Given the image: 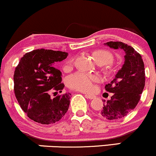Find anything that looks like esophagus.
Returning <instances> with one entry per match:
<instances>
[{"label": "esophagus", "mask_w": 156, "mask_h": 156, "mask_svg": "<svg viewBox=\"0 0 156 156\" xmlns=\"http://www.w3.org/2000/svg\"><path fill=\"white\" fill-rule=\"evenodd\" d=\"M85 97H86L87 98H89V99H94V98H95V96H94V95H89V94H85Z\"/></svg>", "instance_id": "obj_1"}]
</instances>
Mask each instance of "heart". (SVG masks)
Here are the masks:
<instances>
[{
	"instance_id": "1",
	"label": "heart",
	"mask_w": 156,
	"mask_h": 156,
	"mask_svg": "<svg viewBox=\"0 0 156 156\" xmlns=\"http://www.w3.org/2000/svg\"><path fill=\"white\" fill-rule=\"evenodd\" d=\"M93 57L96 63L99 65H105L107 72L111 71V64L113 56L109 51L105 49H99L93 52ZM74 60L72 59L64 66L65 70H69L72 68ZM100 80L98 75H92L83 72H77L69 75L67 78L68 87L73 90L81 92H90L94 87V83Z\"/></svg>"
}]
</instances>
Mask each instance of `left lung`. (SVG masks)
Masks as SVG:
<instances>
[{"label": "left lung", "mask_w": 156, "mask_h": 156, "mask_svg": "<svg viewBox=\"0 0 156 156\" xmlns=\"http://www.w3.org/2000/svg\"><path fill=\"white\" fill-rule=\"evenodd\" d=\"M105 44L112 49H123L125 61L115 78L106 84L105 90L113 95L104 103L100 115L108 120L120 119L136 108L141 98L145 85L144 64L141 55L131 46L120 41H109Z\"/></svg>", "instance_id": "8db88e82"}]
</instances>
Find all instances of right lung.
Listing matches in <instances>:
<instances>
[{
	"label": "right lung",
	"instance_id": "right-lung-1",
	"mask_svg": "<svg viewBox=\"0 0 156 156\" xmlns=\"http://www.w3.org/2000/svg\"><path fill=\"white\" fill-rule=\"evenodd\" d=\"M68 53L51 49H35L21 58L14 73L15 95L23 112L41 124H55L67 112L70 93L51 98L52 91L62 92L61 72L55 64Z\"/></svg>",
	"mask_w": 156,
	"mask_h": 156
}]
</instances>
